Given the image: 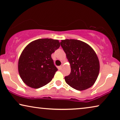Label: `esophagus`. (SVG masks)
<instances>
[{
	"label": "esophagus",
	"mask_w": 120,
	"mask_h": 120,
	"mask_svg": "<svg viewBox=\"0 0 120 120\" xmlns=\"http://www.w3.org/2000/svg\"><path fill=\"white\" fill-rule=\"evenodd\" d=\"M58 68H59V70H61V68H62V66H59V67H58Z\"/></svg>",
	"instance_id": "obj_1"
}]
</instances>
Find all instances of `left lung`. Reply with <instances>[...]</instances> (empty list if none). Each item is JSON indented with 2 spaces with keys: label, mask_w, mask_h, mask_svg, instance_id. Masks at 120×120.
Returning a JSON list of instances; mask_svg holds the SVG:
<instances>
[{
  "label": "left lung",
  "mask_w": 120,
  "mask_h": 120,
  "mask_svg": "<svg viewBox=\"0 0 120 120\" xmlns=\"http://www.w3.org/2000/svg\"><path fill=\"white\" fill-rule=\"evenodd\" d=\"M60 44L71 68L70 75L65 77L66 83L79 91L92 86L99 71V60L93 49L77 40L66 39Z\"/></svg>",
  "instance_id": "obj_1"
}]
</instances>
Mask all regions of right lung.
Wrapping results in <instances>:
<instances>
[{"label": "right lung", "instance_id": "right-lung-1", "mask_svg": "<svg viewBox=\"0 0 120 120\" xmlns=\"http://www.w3.org/2000/svg\"><path fill=\"white\" fill-rule=\"evenodd\" d=\"M58 40L41 38L30 43L18 61L20 77L26 85L38 89L52 80L58 68L51 55L60 47Z\"/></svg>", "mask_w": 120, "mask_h": 120}]
</instances>
